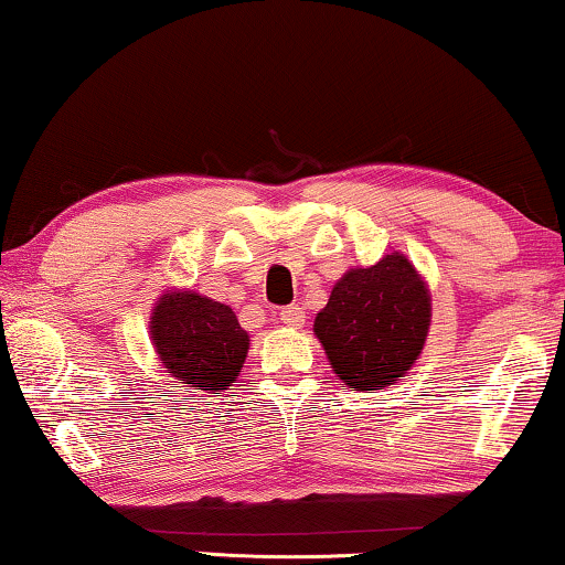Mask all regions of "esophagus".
I'll return each instance as SVG.
<instances>
[{"mask_svg":"<svg viewBox=\"0 0 565 565\" xmlns=\"http://www.w3.org/2000/svg\"><path fill=\"white\" fill-rule=\"evenodd\" d=\"M280 321L290 329H300L306 323V311L300 306H285L280 311Z\"/></svg>","mask_w":565,"mask_h":565,"instance_id":"obj_1","label":"esophagus"}]
</instances>
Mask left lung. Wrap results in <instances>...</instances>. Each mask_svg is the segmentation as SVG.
I'll return each mask as SVG.
<instances>
[{"label": "left lung", "mask_w": 565, "mask_h": 565, "mask_svg": "<svg viewBox=\"0 0 565 565\" xmlns=\"http://www.w3.org/2000/svg\"><path fill=\"white\" fill-rule=\"evenodd\" d=\"M431 300L424 280L401 252L373 267L344 273L313 331L344 385L388 388L419 360L427 342Z\"/></svg>", "instance_id": "8db88e82"}]
</instances>
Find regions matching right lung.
Listing matches in <instances>:
<instances>
[{
  "label": "right lung",
  "mask_w": 565,
  "mask_h": 565,
  "mask_svg": "<svg viewBox=\"0 0 565 565\" xmlns=\"http://www.w3.org/2000/svg\"><path fill=\"white\" fill-rule=\"evenodd\" d=\"M151 339L174 381L211 393L236 381L249 352V334L236 313L192 290H169L157 300Z\"/></svg>",
  "instance_id": "add662e5"
}]
</instances>
